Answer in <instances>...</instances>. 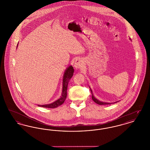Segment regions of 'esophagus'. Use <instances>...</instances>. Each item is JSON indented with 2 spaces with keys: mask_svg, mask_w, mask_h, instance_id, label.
<instances>
[{
  "mask_svg": "<svg viewBox=\"0 0 150 150\" xmlns=\"http://www.w3.org/2000/svg\"><path fill=\"white\" fill-rule=\"evenodd\" d=\"M83 65V62H81V61L80 59H76L75 62L74 64V66L76 69H79Z\"/></svg>",
  "mask_w": 150,
  "mask_h": 150,
  "instance_id": "esophagus-1",
  "label": "esophagus"
}]
</instances>
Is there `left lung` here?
<instances>
[{
    "label": "left lung",
    "instance_id": "left-lung-1",
    "mask_svg": "<svg viewBox=\"0 0 150 150\" xmlns=\"http://www.w3.org/2000/svg\"><path fill=\"white\" fill-rule=\"evenodd\" d=\"M91 89V88H90ZM91 92H92V100H93V101L94 102H96V103H97V104H98V105H110V104H111V103H106V102H100V101L99 100H97L94 97V96L93 95V94H92V90L91 89Z\"/></svg>",
    "mask_w": 150,
    "mask_h": 150
}]
</instances>
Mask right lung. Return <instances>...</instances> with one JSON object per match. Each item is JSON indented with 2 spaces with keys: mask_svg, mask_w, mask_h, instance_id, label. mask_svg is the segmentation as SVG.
<instances>
[{
  "mask_svg": "<svg viewBox=\"0 0 150 150\" xmlns=\"http://www.w3.org/2000/svg\"><path fill=\"white\" fill-rule=\"evenodd\" d=\"M74 71V68L72 66H69L64 72V79H63V88H62V96L58 100H56L55 102L48 104V105H38L39 107H45V108H54L61 106L66 98L67 97V89L69 80L71 78L73 73Z\"/></svg>",
  "mask_w": 150,
  "mask_h": 150,
  "instance_id": "right-lung-1",
  "label": "right lung"
}]
</instances>
